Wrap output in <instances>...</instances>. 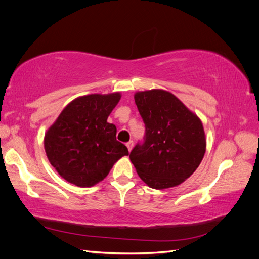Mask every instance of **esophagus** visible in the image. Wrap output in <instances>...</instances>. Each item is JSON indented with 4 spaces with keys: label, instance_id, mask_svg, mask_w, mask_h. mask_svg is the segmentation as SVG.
<instances>
[{
    "label": "esophagus",
    "instance_id": "1",
    "mask_svg": "<svg viewBox=\"0 0 259 259\" xmlns=\"http://www.w3.org/2000/svg\"><path fill=\"white\" fill-rule=\"evenodd\" d=\"M133 146H134V143H133V142H132V140H131V142H128V143L126 144V147H127V149H128V151H130V152L132 151V149H133Z\"/></svg>",
    "mask_w": 259,
    "mask_h": 259
}]
</instances>
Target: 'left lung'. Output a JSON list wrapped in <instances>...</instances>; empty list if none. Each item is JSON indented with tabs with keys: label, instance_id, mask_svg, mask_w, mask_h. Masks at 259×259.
Returning a JSON list of instances; mask_svg holds the SVG:
<instances>
[{
	"label": "left lung",
	"instance_id": "8db88e82",
	"mask_svg": "<svg viewBox=\"0 0 259 259\" xmlns=\"http://www.w3.org/2000/svg\"><path fill=\"white\" fill-rule=\"evenodd\" d=\"M134 99L146 125L145 143L130 154L138 176L153 189L180 185L199 167L206 151L200 117L164 90L137 92Z\"/></svg>",
	"mask_w": 259,
	"mask_h": 259
}]
</instances>
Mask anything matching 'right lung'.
<instances>
[{
    "mask_svg": "<svg viewBox=\"0 0 259 259\" xmlns=\"http://www.w3.org/2000/svg\"><path fill=\"white\" fill-rule=\"evenodd\" d=\"M121 93L90 94L69 103L44 136L52 166L68 183L92 187L104 180L114 163L128 155L116 140V127L108 123Z\"/></svg>",
    "mask_w": 259,
    "mask_h": 259,
    "instance_id": "add662e5",
    "label": "right lung"
}]
</instances>
